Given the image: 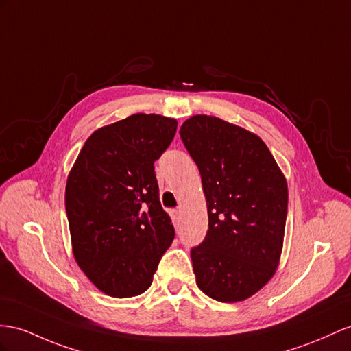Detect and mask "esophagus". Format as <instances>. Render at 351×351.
<instances>
[{
	"label": "esophagus",
	"mask_w": 351,
	"mask_h": 351,
	"mask_svg": "<svg viewBox=\"0 0 351 351\" xmlns=\"http://www.w3.org/2000/svg\"><path fill=\"white\" fill-rule=\"evenodd\" d=\"M170 213H172V219H173V222H175V226H178V222H179V215H181V213H179V210H178V209H173V210L170 212Z\"/></svg>",
	"instance_id": "34e87169"
}]
</instances>
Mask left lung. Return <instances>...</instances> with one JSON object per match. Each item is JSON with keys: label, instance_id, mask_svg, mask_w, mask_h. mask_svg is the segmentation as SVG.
<instances>
[{"label": "left lung", "instance_id": "left-lung-1", "mask_svg": "<svg viewBox=\"0 0 351 351\" xmlns=\"http://www.w3.org/2000/svg\"><path fill=\"white\" fill-rule=\"evenodd\" d=\"M181 139L200 170L209 228L191 249L195 282L221 302L243 301L276 273L283 247L287 184L256 134L194 115Z\"/></svg>", "mask_w": 351, "mask_h": 351}]
</instances>
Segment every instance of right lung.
I'll use <instances>...</instances> for the list:
<instances>
[{"instance_id": "right-lung-1", "label": "right lung", "mask_w": 351, "mask_h": 351, "mask_svg": "<svg viewBox=\"0 0 351 351\" xmlns=\"http://www.w3.org/2000/svg\"><path fill=\"white\" fill-rule=\"evenodd\" d=\"M178 121L133 114L92 133L65 190L73 252L99 291L128 298L145 292L175 228L158 197L154 161Z\"/></svg>"}]
</instances>
